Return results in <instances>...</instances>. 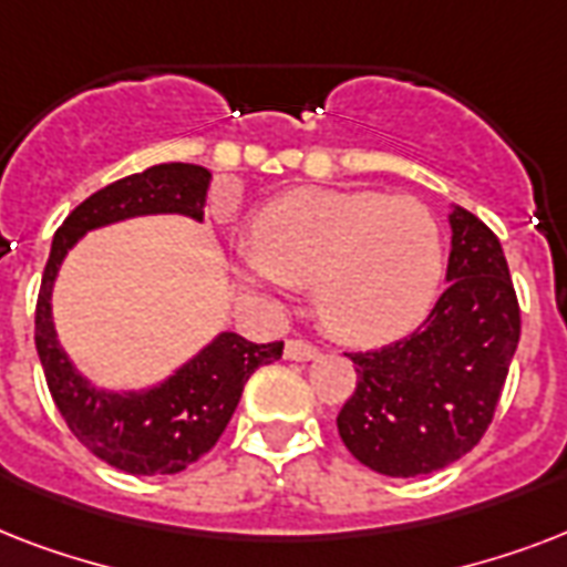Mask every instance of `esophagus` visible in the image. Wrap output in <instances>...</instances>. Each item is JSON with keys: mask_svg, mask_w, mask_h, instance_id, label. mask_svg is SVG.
Masks as SVG:
<instances>
[{"mask_svg": "<svg viewBox=\"0 0 567 567\" xmlns=\"http://www.w3.org/2000/svg\"><path fill=\"white\" fill-rule=\"evenodd\" d=\"M320 350L309 341H302V338H291L288 344H285V359H291V362H309V359H318Z\"/></svg>", "mask_w": 567, "mask_h": 567, "instance_id": "esophagus-1", "label": "esophagus"}]
</instances>
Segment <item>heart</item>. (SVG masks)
<instances>
[{
  "instance_id": "heart-1",
  "label": "heart",
  "mask_w": 567,
  "mask_h": 567,
  "mask_svg": "<svg viewBox=\"0 0 567 567\" xmlns=\"http://www.w3.org/2000/svg\"><path fill=\"white\" fill-rule=\"evenodd\" d=\"M244 276L261 288H315L320 320L353 344L403 336L441 282L439 223L421 199L302 188L252 223Z\"/></svg>"
}]
</instances>
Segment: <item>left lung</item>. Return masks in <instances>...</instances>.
I'll list each match as a JSON object with an SVG mask.
<instances>
[{"mask_svg":"<svg viewBox=\"0 0 567 567\" xmlns=\"http://www.w3.org/2000/svg\"><path fill=\"white\" fill-rule=\"evenodd\" d=\"M450 288L394 344L347 353L355 391L338 435L362 465L423 476L480 444L518 350L520 309L497 235L465 208L450 214Z\"/></svg>","mask_w":567,"mask_h":567,"instance_id":"left-lung-1","label":"left lung"}]
</instances>
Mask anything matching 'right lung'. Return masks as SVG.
Here are the masks:
<instances>
[{"label":"right lung","mask_w":567,"mask_h":567,"mask_svg":"<svg viewBox=\"0 0 567 567\" xmlns=\"http://www.w3.org/2000/svg\"><path fill=\"white\" fill-rule=\"evenodd\" d=\"M208 182L212 173L196 164H155L87 196L66 214L52 238L34 309V347L49 394L75 439L126 474H179L203 458L231 421L247 379L282 355V341L252 344L238 332H223L162 385L141 394H109L75 371L58 344L49 306L52 285L66 249L84 231L137 214H185L203 220Z\"/></svg>","instance_id":"1"}]
</instances>
